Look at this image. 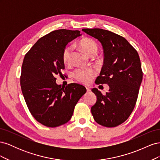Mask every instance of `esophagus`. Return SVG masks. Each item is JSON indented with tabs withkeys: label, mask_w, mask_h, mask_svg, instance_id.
Listing matches in <instances>:
<instances>
[{
	"label": "esophagus",
	"mask_w": 160,
	"mask_h": 160,
	"mask_svg": "<svg viewBox=\"0 0 160 160\" xmlns=\"http://www.w3.org/2000/svg\"><path fill=\"white\" fill-rule=\"evenodd\" d=\"M86 89H87V91H88V92L91 91V89H90L89 87H86Z\"/></svg>",
	"instance_id": "esophagus-1"
}]
</instances>
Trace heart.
<instances>
[{
    "instance_id": "heart-1",
    "label": "heart",
    "mask_w": 160,
    "mask_h": 160,
    "mask_svg": "<svg viewBox=\"0 0 160 160\" xmlns=\"http://www.w3.org/2000/svg\"><path fill=\"white\" fill-rule=\"evenodd\" d=\"M79 46L83 49L89 56L95 55L98 52V46L96 43L89 38H83L79 41ZM72 48L70 46H67L62 53V61L65 64L69 63L71 61ZM75 78L83 83H89L93 79L95 75V71L91 68L77 69L74 74Z\"/></svg>"
}]
</instances>
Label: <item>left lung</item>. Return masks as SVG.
Wrapping results in <instances>:
<instances>
[{"label": "left lung", "mask_w": 160, "mask_h": 160, "mask_svg": "<svg viewBox=\"0 0 160 160\" xmlns=\"http://www.w3.org/2000/svg\"><path fill=\"white\" fill-rule=\"evenodd\" d=\"M83 32L97 38L102 45L104 61L96 84L109 85L103 95L97 88V96L91 111L95 122L113 128L125 122L136 103L143 72L137 51L123 37L101 28H83Z\"/></svg>", "instance_id": "left-lung-1"}]
</instances>
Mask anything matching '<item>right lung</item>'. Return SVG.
<instances>
[{
    "label": "right lung",
    "mask_w": 160,
    "mask_h": 160,
    "mask_svg": "<svg viewBox=\"0 0 160 160\" xmlns=\"http://www.w3.org/2000/svg\"><path fill=\"white\" fill-rule=\"evenodd\" d=\"M81 35L79 31H53L39 38L24 58L22 93L34 118L47 127L68 122L77 103L86 93L85 87L77 83L57 85L55 77L65 69L62 53L66 45Z\"/></svg>",
    "instance_id": "obj_1"
}]
</instances>
